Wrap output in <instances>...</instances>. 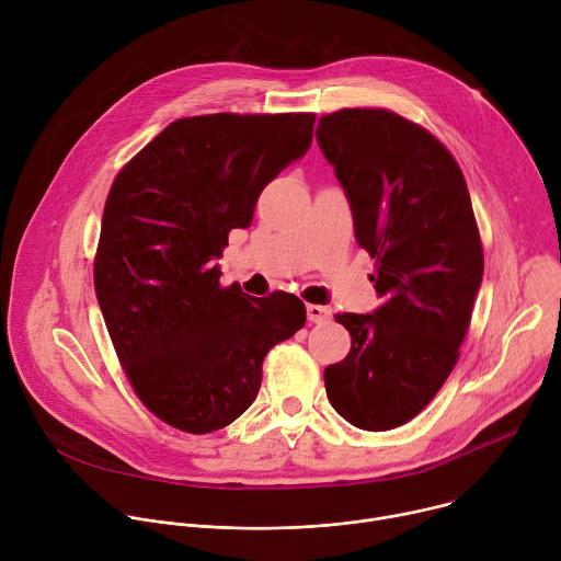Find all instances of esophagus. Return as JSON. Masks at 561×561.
Wrapping results in <instances>:
<instances>
[{
	"label": "esophagus",
	"instance_id": "1",
	"mask_svg": "<svg viewBox=\"0 0 561 561\" xmlns=\"http://www.w3.org/2000/svg\"><path fill=\"white\" fill-rule=\"evenodd\" d=\"M306 314H308V322H312V324H327L331 319V308L319 306V304H308Z\"/></svg>",
	"mask_w": 561,
	"mask_h": 561
}]
</instances>
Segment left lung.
I'll use <instances>...</instances> for the list:
<instances>
[{
	"mask_svg": "<svg viewBox=\"0 0 561 561\" xmlns=\"http://www.w3.org/2000/svg\"><path fill=\"white\" fill-rule=\"evenodd\" d=\"M317 141L351 202L355 239L375 260L368 314H337L351 353L324 370L333 409L364 431L420 415L448 379L484 275L482 237L450 150L386 108L322 115Z\"/></svg>",
	"mask_w": 561,
	"mask_h": 561,
	"instance_id": "obj_1",
	"label": "left lung"
}]
</instances>
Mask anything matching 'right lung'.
<instances>
[{
	"instance_id": "right-lung-1",
	"label": "right lung",
	"mask_w": 561,
	"mask_h": 561,
	"mask_svg": "<svg viewBox=\"0 0 561 561\" xmlns=\"http://www.w3.org/2000/svg\"><path fill=\"white\" fill-rule=\"evenodd\" d=\"M314 113L195 115L169 124L117 173L95 255V293L139 402L204 435L257 397L266 353L306 322L290 293L221 286L215 260L253 221L268 182L301 157Z\"/></svg>"
}]
</instances>
